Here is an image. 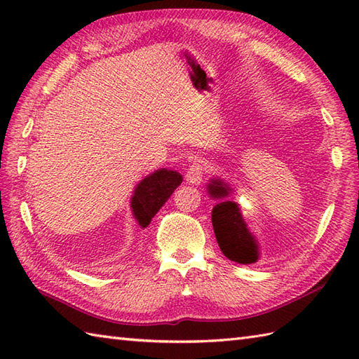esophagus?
<instances>
[{
  "mask_svg": "<svg viewBox=\"0 0 359 359\" xmlns=\"http://www.w3.org/2000/svg\"><path fill=\"white\" fill-rule=\"evenodd\" d=\"M202 177H203V163L199 157H194L191 165H189V168L187 170V180L189 184L197 185L202 182Z\"/></svg>",
  "mask_w": 359,
  "mask_h": 359,
  "instance_id": "1",
  "label": "esophagus"
}]
</instances>
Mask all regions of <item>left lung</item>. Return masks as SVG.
<instances>
[{
	"label": "left lung",
	"mask_w": 359,
	"mask_h": 359,
	"mask_svg": "<svg viewBox=\"0 0 359 359\" xmlns=\"http://www.w3.org/2000/svg\"><path fill=\"white\" fill-rule=\"evenodd\" d=\"M208 191L217 201L211 211V222L220 251L234 262H256L259 257L257 243L243 222L238 203L228 197L231 188L224 182L212 180L208 185Z\"/></svg>",
	"instance_id": "1"
}]
</instances>
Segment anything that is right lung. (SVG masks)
Masks as SVG:
<instances>
[{"label":"right lung","mask_w":359,"mask_h":359,"mask_svg":"<svg viewBox=\"0 0 359 359\" xmlns=\"http://www.w3.org/2000/svg\"><path fill=\"white\" fill-rule=\"evenodd\" d=\"M180 184L182 175L168 170H158L140 182L134 191L131 207L142 228L149 225L151 219L157 215V211L163 207Z\"/></svg>","instance_id":"add662e5"}]
</instances>
